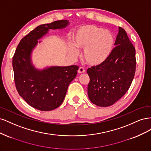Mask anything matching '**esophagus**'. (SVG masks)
Segmentation results:
<instances>
[{"mask_svg":"<svg viewBox=\"0 0 151 151\" xmlns=\"http://www.w3.org/2000/svg\"><path fill=\"white\" fill-rule=\"evenodd\" d=\"M77 72H78L79 74H83V73L85 72V70L83 67H80L78 69V70H77Z\"/></svg>","mask_w":151,"mask_h":151,"instance_id":"1","label":"esophagus"}]
</instances>
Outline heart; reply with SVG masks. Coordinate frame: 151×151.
<instances>
[{
    "instance_id": "heart-1",
    "label": "heart",
    "mask_w": 151,
    "mask_h": 151,
    "mask_svg": "<svg viewBox=\"0 0 151 151\" xmlns=\"http://www.w3.org/2000/svg\"><path fill=\"white\" fill-rule=\"evenodd\" d=\"M114 43L111 32L94 25H83L74 32L72 43L68 45V51L72 57H76L77 49H84L82 57L87 64L99 66L110 57Z\"/></svg>"
}]
</instances>
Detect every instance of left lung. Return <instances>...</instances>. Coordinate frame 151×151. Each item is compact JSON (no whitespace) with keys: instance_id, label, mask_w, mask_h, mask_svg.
Returning <instances> with one entry per match:
<instances>
[{"instance_id":"obj_1","label":"left lung","mask_w":151,"mask_h":151,"mask_svg":"<svg viewBox=\"0 0 151 151\" xmlns=\"http://www.w3.org/2000/svg\"><path fill=\"white\" fill-rule=\"evenodd\" d=\"M115 45L106 62L87 70L90 78L88 97L100 107L109 106L119 100L129 89L135 75V50L121 27Z\"/></svg>"}]
</instances>
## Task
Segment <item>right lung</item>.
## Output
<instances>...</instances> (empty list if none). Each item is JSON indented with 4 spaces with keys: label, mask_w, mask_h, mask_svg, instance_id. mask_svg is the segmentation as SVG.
<instances>
[{
    "label": "right lung",
    "mask_w": 151,
    "mask_h": 151,
    "mask_svg": "<svg viewBox=\"0 0 151 151\" xmlns=\"http://www.w3.org/2000/svg\"><path fill=\"white\" fill-rule=\"evenodd\" d=\"M68 24V20H60L37 26L20 41L12 58L18 93L31 106L41 111L53 110L63 103L79 67L52 65L38 68L32 61V55L42 42L38 40L50 29H62Z\"/></svg>",
    "instance_id": "obj_1"
}]
</instances>
